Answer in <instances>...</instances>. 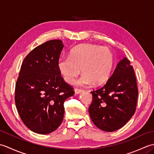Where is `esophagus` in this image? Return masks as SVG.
Here are the masks:
<instances>
[{"mask_svg": "<svg viewBox=\"0 0 154 154\" xmlns=\"http://www.w3.org/2000/svg\"><path fill=\"white\" fill-rule=\"evenodd\" d=\"M74 91H75V94H80V93L83 92V90L79 89H75Z\"/></svg>", "mask_w": 154, "mask_h": 154, "instance_id": "obj_1", "label": "esophagus"}]
</instances>
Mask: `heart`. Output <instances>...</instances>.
Segmentation results:
<instances>
[{"mask_svg": "<svg viewBox=\"0 0 154 154\" xmlns=\"http://www.w3.org/2000/svg\"><path fill=\"white\" fill-rule=\"evenodd\" d=\"M114 65L112 51L107 47L93 44H80L69 51V57H61L57 69L65 82L74 83L81 69L77 83L79 85H100L109 79Z\"/></svg>", "mask_w": 154, "mask_h": 154, "instance_id": "b5f03b06", "label": "heart"}]
</instances>
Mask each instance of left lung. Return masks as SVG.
Masks as SVG:
<instances>
[{
  "mask_svg": "<svg viewBox=\"0 0 154 154\" xmlns=\"http://www.w3.org/2000/svg\"><path fill=\"white\" fill-rule=\"evenodd\" d=\"M91 93L89 112L94 125L106 132L125 125L135 112L138 95L134 71L127 57L119 62L106 84Z\"/></svg>",
  "mask_w": 154,
  "mask_h": 154,
  "instance_id": "left-lung-1",
  "label": "left lung"
}]
</instances>
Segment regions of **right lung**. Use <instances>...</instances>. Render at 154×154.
<instances>
[{"mask_svg": "<svg viewBox=\"0 0 154 154\" xmlns=\"http://www.w3.org/2000/svg\"><path fill=\"white\" fill-rule=\"evenodd\" d=\"M64 45L52 40L38 45L23 61L15 88V104L22 122L40 134L55 131L64 115V101L73 96L57 69Z\"/></svg>", "mask_w": 154, "mask_h": 154, "instance_id": "obj_1", "label": "right lung"}]
</instances>
